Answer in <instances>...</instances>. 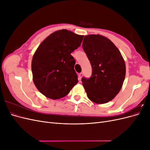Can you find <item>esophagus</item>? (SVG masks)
Here are the masks:
<instances>
[{
    "instance_id": "34e87169",
    "label": "esophagus",
    "mask_w": 150,
    "mask_h": 150,
    "mask_svg": "<svg viewBox=\"0 0 150 150\" xmlns=\"http://www.w3.org/2000/svg\"><path fill=\"white\" fill-rule=\"evenodd\" d=\"M83 76V72H81V73H79L78 74V78H79V80H81V79L82 78V77Z\"/></svg>"
}]
</instances>
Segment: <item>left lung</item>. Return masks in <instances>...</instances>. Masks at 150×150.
Instances as JSON below:
<instances>
[{
  "label": "left lung",
  "instance_id": "8db88e82",
  "mask_svg": "<svg viewBox=\"0 0 150 150\" xmlns=\"http://www.w3.org/2000/svg\"><path fill=\"white\" fill-rule=\"evenodd\" d=\"M83 48L92 66V75L82 78L91 101L104 104L121 90L126 75V65L119 49L111 40L99 34L85 35Z\"/></svg>",
  "mask_w": 150,
  "mask_h": 150
}]
</instances>
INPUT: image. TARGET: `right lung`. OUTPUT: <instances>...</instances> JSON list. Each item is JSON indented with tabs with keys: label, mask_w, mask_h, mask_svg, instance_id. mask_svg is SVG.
Here are the masks:
<instances>
[{
	"label": "right lung",
	"mask_w": 150,
	"mask_h": 150,
	"mask_svg": "<svg viewBox=\"0 0 150 150\" xmlns=\"http://www.w3.org/2000/svg\"><path fill=\"white\" fill-rule=\"evenodd\" d=\"M84 35L62 29L50 34L39 45L32 60L35 87L52 99L66 96L78 83L76 61L71 52L79 47Z\"/></svg>",
	"instance_id": "add662e5"
}]
</instances>
